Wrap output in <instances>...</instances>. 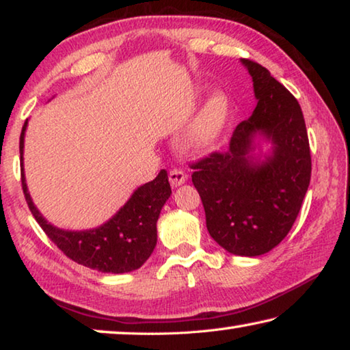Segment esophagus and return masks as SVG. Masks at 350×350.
<instances>
[{
    "mask_svg": "<svg viewBox=\"0 0 350 350\" xmlns=\"http://www.w3.org/2000/svg\"><path fill=\"white\" fill-rule=\"evenodd\" d=\"M168 179H170L171 187L177 188V187H180V185H183V183L187 182L188 176L183 173L182 170H171L170 174H168Z\"/></svg>",
    "mask_w": 350,
    "mask_h": 350,
    "instance_id": "esophagus-1",
    "label": "esophagus"
}]
</instances>
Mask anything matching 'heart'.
<instances>
[{"label": "heart", "instance_id": "b5f03b06", "mask_svg": "<svg viewBox=\"0 0 350 350\" xmlns=\"http://www.w3.org/2000/svg\"><path fill=\"white\" fill-rule=\"evenodd\" d=\"M230 118L228 98L215 92L205 100L185 134V145L194 154H206L213 150L227 128Z\"/></svg>", "mask_w": 350, "mask_h": 350}]
</instances>
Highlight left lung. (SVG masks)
<instances>
[{"label":"left lung","instance_id":"obj_1","mask_svg":"<svg viewBox=\"0 0 350 350\" xmlns=\"http://www.w3.org/2000/svg\"><path fill=\"white\" fill-rule=\"evenodd\" d=\"M256 108L236 126L227 152L193 165L206 228L224 250L259 256L286 238L310 183L312 162L303 111L260 64L241 58ZM269 143L267 153L260 142ZM258 152H256V150Z\"/></svg>","mask_w":350,"mask_h":350}]
</instances>
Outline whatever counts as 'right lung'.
Listing matches in <instances>:
<instances>
[{
    "mask_svg": "<svg viewBox=\"0 0 350 350\" xmlns=\"http://www.w3.org/2000/svg\"><path fill=\"white\" fill-rule=\"evenodd\" d=\"M27 120L20 135L21 185L33 217L49 239L77 264L102 273H129L140 269L157 244V221L171 196L167 171L134 189L131 198L105 224L90 230H64L46 221L27 189L23 154Z\"/></svg>",
    "mask_w": 350,
    "mask_h": 350,
    "instance_id": "1",
    "label": "right lung"
}]
</instances>
